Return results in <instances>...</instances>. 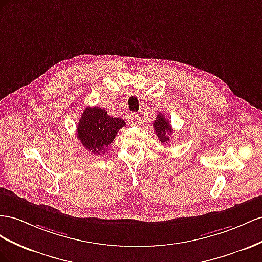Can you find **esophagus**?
Returning <instances> with one entry per match:
<instances>
[{
	"mask_svg": "<svg viewBox=\"0 0 262 262\" xmlns=\"http://www.w3.org/2000/svg\"><path fill=\"white\" fill-rule=\"evenodd\" d=\"M127 119H128V122L130 125H137L139 123V115L136 113H130L127 116Z\"/></svg>",
	"mask_w": 262,
	"mask_h": 262,
	"instance_id": "1",
	"label": "esophagus"
}]
</instances>
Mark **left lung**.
I'll list each match as a JSON object with an SVG mask.
<instances>
[{"instance_id": "obj_1", "label": "left lung", "mask_w": 262, "mask_h": 262, "mask_svg": "<svg viewBox=\"0 0 262 262\" xmlns=\"http://www.w3.org/2000/svg\"><path fill=\"white\" fill-rule=\"evenodd\" d=\"M154 128L161 143H167V141H169V136L173 132L172 128H171L170 123L168 122V119L162 114L157 115L156 121L154 123Z\"/></svg>"}]
</instances>
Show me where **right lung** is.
I'll use <instances>...</instances> for the list:
<instances>
[{"label":"right lung","mask_w":262,"mask_h":262,"mask_svg":"<svg viewBox=\"0 0 262 262\" xmlns=\"http://www.w3.org/2000/svg\"><path fill=\"white\" fill-rule=\"evenodd\" d=\"M125 125L123 119L111 117L104 108L88 107L81 115L77 136L89 151L98 156L105 152L117 132Z\"/></svg>","instance_id":"1"}]
</instances>
